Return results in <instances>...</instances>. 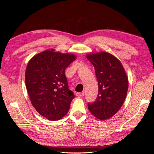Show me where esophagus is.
<instances>
[{
    "mask_svg": "<svg viewBox=\"0 0 154 154\" xmlns=\"http://www.w3.org/2000/svg\"><path fill=\"white\" fill-rule=\"evenodd\" d=\"M76 95L78 97H83V96H84V93L83 92H76Z\"/></svg>",
    "mask_w": 154,
    "mask_h": 154,
    "instance_id": "34e87169",
    "label": "esophagus"
}]
</instances>
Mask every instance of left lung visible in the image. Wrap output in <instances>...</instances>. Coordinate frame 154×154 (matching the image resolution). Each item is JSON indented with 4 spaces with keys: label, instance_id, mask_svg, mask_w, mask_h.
<instances>
[{
    "label": "left lung",
    "instance_id": "obj_1",
    "mask_svg": "<svg viewBox=\"0 0 154 154\" xmlns=\"http://www.w3.org/2000/svg\"><path fill=\"white\" fill-rule=\"evenodd\" d=\"M87 58L94 67L98 82V94L94 102L88 103V109L97 119H109L124 103L128 87L127 76L119 60L108 53L89 54Z\"/></svg>",
    "mask_w": 154,
    "mask_h": 154
}]
</instances>
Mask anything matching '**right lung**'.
Segmentation results:
<instances>
[{"label": "right lung", "mask_w": 154, "mask_h": 154, "mask_svg": "<svg viewBox=\"0 0 154 154\" xmlns=\"http://www.w3.org/2000/svg\"><path fill=\"white\" fill-rule=\"evenodd\" d=\"M76 57L47 50L32 57L26 70V86L31 103L51 121L62 119L69 110L74 95L69 89L66 69Z\"/></svg>", "instance_id": "add662e5"}]
</instances>
